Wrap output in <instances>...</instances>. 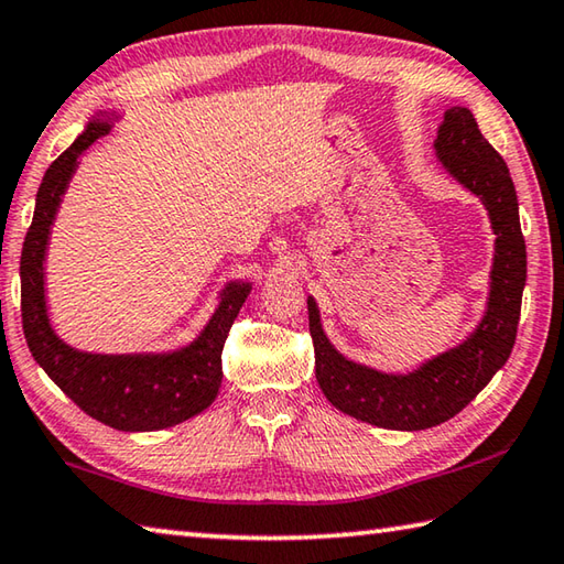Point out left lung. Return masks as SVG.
Returning a JSON list of instances; mask_svg holds the SVG:
<instances>
[{"label": "left lung", "instance_id": "1", "mask_svg": "<svg viewBox=\"0 0 564 564\" xmlns=\"http://www.w3.org/2000/svg\"><path fill=\"white\" fill-rule=\"evenodd\" d=\"M434 150L446 175L484 202L496 234L488 303L474 333L412 372H382L335 350L323 330L317 303L308 295L315 380L327 402L360 422L394 432H422L448 422L494 380L516 345L528 275L513 180L503 158L480 135L474 112L460 106L446 108Z\"/></svg>", "mask_w": 564, "mask_h": 564}]
</instances>
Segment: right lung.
I'll return each mask as SVG.
<instances>
[{
  "instance_id": "add662e5",
  "label": "right lung",
  "mask_w": 564,
  "mask_h": 564,
  "mask_svg": "<svg viewBox=\"0 0 564 564\" xmlns=\"http://www.w3.org/2000/svg\"><path fill=\"white\" fill-rule=\"evenodd\" d=\"M118 112L88 120L74 145L46 170L36 192L32 227L22 249V323L32 357L61 392L88 416L118 432H160L204 412L221 387V350L251 281H231L219 293L209 323L189 345L170 352H86L56 335L46 305V251L61 199L76 175L78 158L110 132Z\"/></svg>"
}]
</instances>
